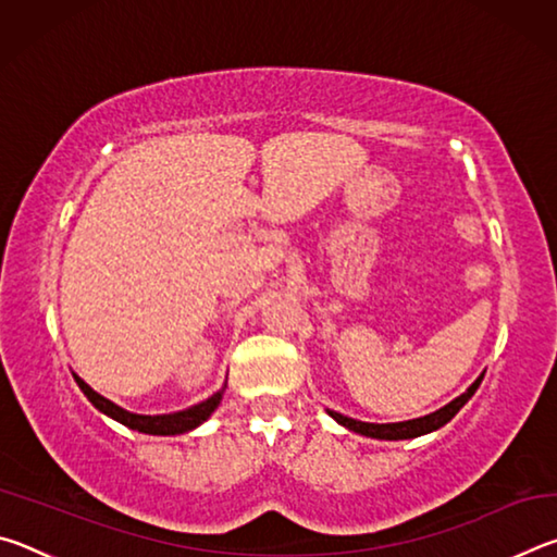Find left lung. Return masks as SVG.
Returning <instances> with one entry per match:
<instances>
[{"instance_id":"left-lung-1","label":"left lung","mask_w":557,"mask_h":557,"mask_svg":"<svg viewBox=\"0 0 557 557\" xmlns=\"http://www.w3.org/2000/svg\"><path fill=\"white\" fill-rule=\"evenodd\" d=\"M482 381H484V373L479 375V379L471 383L465 393L457 395V398L451 403H447L445 408H440V410L430 412V414H422V418H414V420L363 422V420H354V418H348V414H342V412L329 410V408H326V412L332 414L338 425H344L346 430L356 432V435H363V437H371V440H412V437L430 435V432L445 428L447 422L455 418V414L471 400V395L476 393V388L482 385Z\"/></svg>"}]
</instances>
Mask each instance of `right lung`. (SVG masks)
Wrapping results in <instances>:
<instances>
[{
    "label": "right lung",
    "instance_id": "1",
    "mask_svg": "<svg viewBox=\"0 0 557 557\" xmlns=\"http://www.w3.org/2000/svg\"><path fill=\"white\" fill-rule=\"evenodd\" d=\"M75 383H78V388L83 391V395L96 405V408L108 414V418L117 420L120 425H125L129 430H137V432H145V435H184V432H191L199 425H203L206 420L211 418L213 410L219 408L221 400H223V391H225V383L221 391H215L211 398H206L201 403L191 405V408H184V410H176V412H164V414H139V412H129L125 408H120L117 403L108 400L106 395H100L98 391H92L90 385L81 379V375L73 373Z\"/></svg>",
    "mask_w": 557,
    "mask_h": 557
}]
</instances>
